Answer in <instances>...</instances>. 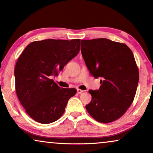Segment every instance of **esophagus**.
Returning a JSON list of instances; mask_svg holds the SVG:
<instances>
[{
	"instance_id": "34e87169",
	"label": "esophagus",
	"mask_w": 153,
	"mask_h": 153,
	"mask_svg": "<svg viewBox=\"0 0 153 153\" xmlns=\"http://www.w3.org/2000/svg\"><path fill=\"white\" fill-rule=\"evenodd\" d=\"M83 92V90H81V89H77V93L81 94V93H82Z\"/></svg>"
}]
</instances>
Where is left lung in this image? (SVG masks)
Segmentation results:
<instances>
[{"label":"left lung","mask_w":153,"mask_h":153,"mask_svg":"<svg viewBox=\"0 0 153 153\" xmlns=\"http://www.w3.org/2000/svg\"><path fill=\"white\" fill-rule=\"evenodd\" d=\"M81 54L91 74L100 77L98 91L90 90L87 111L98 122L108 123L123 116L134 99L139 79L132 51L124 43L106 38L82 39Z\"/></svg>","instance_id":"8db88e82"}]
</instances>
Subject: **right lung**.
<instances>
[{
	"label": "right lung",
	"instance_id": "add662e5",
	"mask_svg": "<svg viewBox=\"0 0 153 153\" xmlns=\"http://www.w3.org/2000/svg\"><path fill=\"white\" fill-rule=\"evenodd\" d=\"M80 43V39L35 41L19 57L14 68L16 95L34 120L49 124L58 120L69 99L76 93L74 88H60L51 77L58 76L79 53Z\"/></svg>",
	"mask_w": 153,
	"mask_h": 153
}]
</instances>
